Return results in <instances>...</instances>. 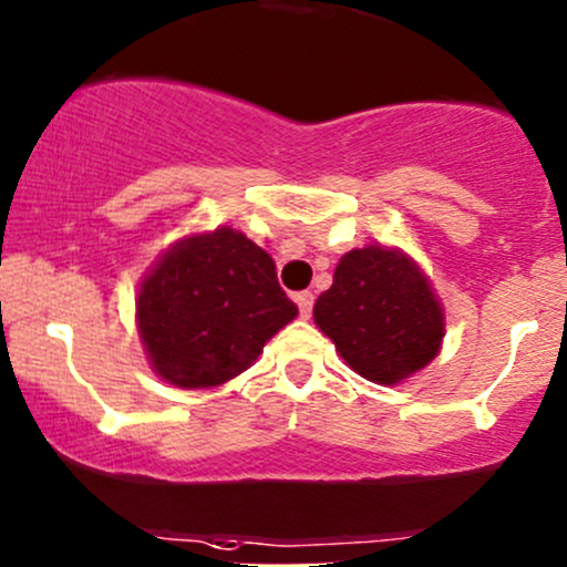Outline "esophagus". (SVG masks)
Segmentation results:
<instances>
[{"label": "esophagus", "mask_w": 567, "mask_h": 567, "mask_svg": "<svg viewBox=\"0 0 567 567\" xmlns=\"http://www.w3.org/2000/svg\"><path fill=\"white\" fill-rule=\"evenodd\" d=\"M293 301L298 303V312H301V317H309L312 315V307H315V296L309 293V290H303V293H296Z\"/></svg>", "instance_id": "1"}]
</instances>
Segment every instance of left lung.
Masks as SVG:
<instances>
[{
  "label": "left lung",
  "instance_id": "8db88e82",
  "mask_svg": "<svg viewBox=\"0 0 567 567\" xmlns=\"http://www.w3.org/2000/svg\"><path fill=\"white\" fill-rule=\"evenodd\" d=\"M315 322L352 371L398 384L425 369L444 339V309L420 266L401 250H350L315 303Z\"/></svg>",
  "mask_w": 567,
  "mask_h": 567
}]
</instances>
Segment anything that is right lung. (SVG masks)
<instances>
[{"label": "right lung", "mask_w": 567, "mask_h": 567, "mask_svg": "<svg viewBox=\"0 0 567 567\" xmlns=\"http://www.w3.org/2000/svg\"><path fill=\"white\" fill-rule=\"evenodd\" d=\"M296 315L271 255L228 226L174 241L136 296L155 374L185 390L239 377Z\"/></svg>", "instance_id": "add662e5"}]
</instances>
